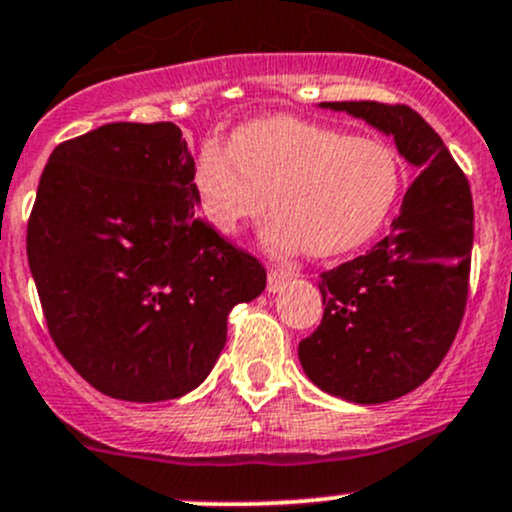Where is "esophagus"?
Here are the masks:
<instances>
[{"mask_svg": "<svg viewBox=\"0 0 512 512\" xmlns=\"http://www.w3.org/2000/svg\"><path fill=\"white\" fill-rule=\"evenodd\" d=\"M292 278H295V273H292V271H283V268H271V271H268V292H280L287 283H290Z\"/></svg>", "mask_w": 512, "mask_h": 512, "instance_id": "34e87169", "label": "esophagus"}]
</instances>
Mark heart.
<instances>
[{
    "mask_svg": "<svg viewBox=\"0 0 512 512\" xmlns=\"http://www.w3.org/2000/svg\"><path fill=\"white\" fill-rule=\"evenodd\" d=\"M193 188L200 215L237 234L268 208L263 244L273 254L326 258L358 249L387 222L401 188L396 152L297 118H266L234 132L232 149L208 142Z\"/></svg>",
    "mask_w": 512,
    "mask_h": 512,
    "instance_id": "heart-1",
    "label": "heart"
}]
</instances>
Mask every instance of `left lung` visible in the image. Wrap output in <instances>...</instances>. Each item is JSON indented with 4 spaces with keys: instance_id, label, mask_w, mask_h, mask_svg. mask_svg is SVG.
I'll use <instances>...</instances> for the list:
<instances>
[{
    "instance_id": "left-lung-1",
    "label": "left lung",
    "mask_w": 512,
    "mask_h": 512,
    "mask_svg": "<svg viewBox=\"0 0 512 512\" xmlns=\"http://www.w3.org/2000/svg\"><path fill=\"white\" fill-rule=\"evenodd\" d=\"M321 108L392 135L401 157L421 171L387 237L319 275L324 317L300 341L302 370L321 392L382 404L421 387L455 341L472 266V191L438 132L404 103Z\"/></svg>"
}]
</instances>
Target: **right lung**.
<instances>
[{"label":"right lung","mask_w":512,"mask_h":512,"mask_svg":"<svg viewBox=\"0 0 512 512\" xmlns=\"http://www.w3.org/2000/svg\"><path fill=\"white\" fill-rule=\"evenodd\" d=\"M174 123H108L53 149L26 254L57 350L101 394L179 399L210 375L266 268L200 220Z\"/></svg>","instance_id":"right-lung-1"}]
</instances>
